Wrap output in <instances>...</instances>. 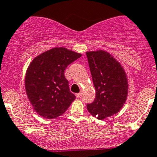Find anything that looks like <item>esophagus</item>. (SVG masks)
<instances>
[{
	"mask_svg": "<svg viewBox=\"0 0 157 157\" xmlns=\"http://www.w3.org/2000/svg\"><path fill=\"white\" fill-rule=\"evenodd\" d=\"M80 96H81V93H76V96H77V98H80Z\"/></svg>",
	"mask_w": 157,
	"mask_h": 157,
	"instance_id": "34e87169",
	"label": "esophagus"
}]
</instances>
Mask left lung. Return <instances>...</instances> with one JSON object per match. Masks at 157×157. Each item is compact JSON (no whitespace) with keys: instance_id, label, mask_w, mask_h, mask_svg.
<instances>
[{"instance_id":"1","label":"left lung","mask_w":157,"mask_h":157,"mask_svg":"<svg viewBox=\"0 0 157 157\" xmlns=\"http://www.w3.org/2000/svg\"><path fill=\"white\" fill-rule=\"evenodd\" d=\"M86 56L96 90V98L86 108L93 116L103 120L119 112L125 103L127 75L121 64L109 52H87Z\"/></svg>"}]
</instances>
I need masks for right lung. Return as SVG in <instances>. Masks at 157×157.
Instances as JSON below:
<instances>
[{"label": "right lung", "instance_id": "right-lung-1", "mask_svg": "<svg viewBox=\"0 0 157 157\" xmlns=\"http://www.w3.org/2000/svg\"><path fill=\"white\" fill-rule=\"evenodd\" d=\"M81 55L64 47H56L40 54L30 63L25 88L30 103L39 115L48 119L57 118L76 99L70 91L64 71Z\"/></svg>", "mask_w": 157, "mask_h": 157}]
</instances>
